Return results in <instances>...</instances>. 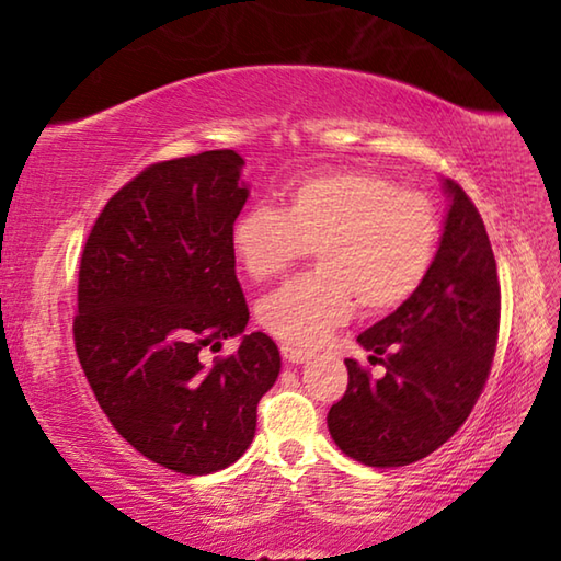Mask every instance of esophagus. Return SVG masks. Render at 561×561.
<instances>
[{
	"instance_id": "obj_1",
	"label": "esophagus",
	"mask_w": 561,
	"mask_h": 561,
	"mask_svg": "<svg viewBox=\"0 0 561 561\" xmlns=\"http://www.w3.org/2000/svg\"><path fill=\"white\" fill-rule=\"evenodd\" d=\"M282 356L284 360H289V364H304V360L311 358V351L307 348H297V346H289V344H282Z\"/></svg>"
}]
</instances>
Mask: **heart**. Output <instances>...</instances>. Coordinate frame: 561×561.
I'll use <instances>...</instances> for the list:
<instances>
[{"label": "heart", "instance_id": "1", "mask_svg": "<svg viewBox=\"0 0 561 561\" xmlns=\"http://www.w3.org/2000/svg\"><path fill=\"white\" fill-rule=\"evenodd\" d=\"M435 205L366 170L301 178L282 210L252 205L230 230L234 260L270 279L314 247L317 272L284 282L260 301V324L289 344L311 346L344 324L358 301L366 314L401 307L428 277L438 250Z\"/></svg>", "mask_w": 561, "mask_h": 561}]
</instances>
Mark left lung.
<instances>
[{"label": "left lung", "mask_w": 561, "mask_h": 561, "mask_svg": "<svg viewBox=\"0 0 561 561\" xmlns=\"http://www.w3.org/2000/svg\"><path fill=\"white\" fill-rule=\"evenodd\" d=\"M443 190L450 205L428 277L356 339L386 376L371 378L346 358L348 388L327 415L341 453L368 468L411 465L453 438L495 356L500 282L490 237L465 190L453 180Z\"/></svg>", "instance_id": "8db88e82"}]
</instances>
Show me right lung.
Instances as JSON below:
<instances>
[{"label": "right lung", "instance_id": "obj_1", "mask_svg": "<svg viewBox=\"0 0 561 561\" xmlns=\"http://www.w3.org/2000/svg\"><path fill=\"white\" fill-rule=\"evenodd\" d=\"M242 165L234 150H205L146 168L103 207L81 254L73 341L83 374L113 428L183 474L242 458L282 368L262 331L232 357L199 356L250 321L230 244L250 197Z\"/></svg>", "mask_w": 561, "mask_h": 561}]
</instances>
